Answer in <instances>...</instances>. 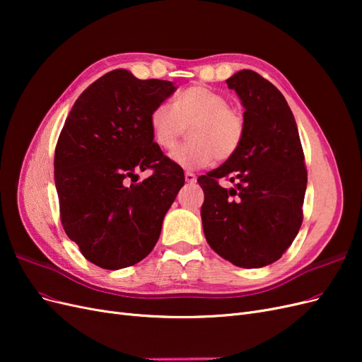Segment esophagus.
Wrapping results in <instances>:
<instances>
[{"label":"esophagus","mask_w":362,"mask_h":362,"mask_svg":"<svg viewBox=\"0 0 362 362\" xmlns=\"http://www.w3.org/2000/svg\"><path fill=\"white\" fill-rule=\"evenodd\" d=\"M184 178H185V181H187L189 184H194L196 182V175L192 173V172H185L184 173Z\"/></svg>","instance_id":"34e87169"}]
</instances>
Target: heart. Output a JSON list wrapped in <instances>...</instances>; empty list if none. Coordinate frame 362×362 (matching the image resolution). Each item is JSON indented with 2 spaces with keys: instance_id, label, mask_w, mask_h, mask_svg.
Returning a JSON list of instances; mask_svg holds the SVG:
<instances>
[{
  "instance_id": "heart-1",
  "label": "heart",
  "mask_w": 362,
  "mask_h": 362,
  "mask_svg": "<svg viewBox=\"0 0 362 362\" xmlns=\"http://www.w3.org/2000/svg\"><path fill=\"white\" fill-rule=\"evenodd\" d=\"M189 128V144L172 154L184 169L206 168L217 160L233 158L246 134L243 113L226 98L205 86H190L175 96L173 104L161 103L149 113V129L161 151H173Z\"/></svg>"
}]
</instances>
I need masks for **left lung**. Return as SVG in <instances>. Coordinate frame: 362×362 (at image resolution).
I'll return each instance as SVG.
<instances>
[{
	"label": "left lung",
	"instance_id": "1",
	"mask_svg": "<svg viewBox=\"0 0 362 362\" xmlns=\"http://www.w3.org/2000/svg\"><path fill=\"white\" fill-rule=\"evenodd\" d=\"M245 107L246 134L237 154L198 178L204 234L216 254L245 269L272 264L298 235L306 190L305 156L286 98L243 69L226 80ZM218 177L237 182L225 189Z\"/></svg>",
	"mask_w": 362,
	"mask_h": 362
}]
</instances>
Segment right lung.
<instances>
[{
  "instance_id": "add662e5",
  "label": "right lung",
  "mask_w": 362,
  "mask_h": 362,
  "mask_svg": "<svg viewBox=\"0 0 362 362\" xmlns=\"http://www.w3.org/2000/svg\"><path fill=\"white\" fill-rule=\"evenodd\" d=\"M177 87L115 69L75 101L57 140L54 180L64 233L107 270L136 264L154 249L184 172L154 144L149 113ZM153 175L127 186L139 170Z\"/></svg>"
}]
</instances>
